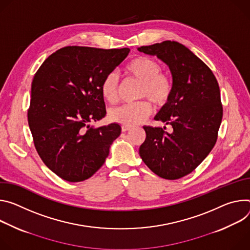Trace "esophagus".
<instances>
[{"label":"esophagus","instance_id":"esophagus-1","mask_svg":"<svg viewBox=\"0 0 250 250\" xmlns=\"http://www.w3.org/2000/svg\"><path fill=\"white\" fill-rule=\"evenodd\" d=\"M121 129H122V132H126V131H129V130H131V129H132V127H131V126H126V125H123V126L121 127Z\"/></svg>","mask_w":250,"mask_h":250}]
</instances>
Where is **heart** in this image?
I'll list each match as a JSON object with an SVG mask.
<instances>
[{"label": "heart", "instance_id": "obj_1", "mask_svg": "<svg viewBox=\"0 0 250 250\" xmlns=\"http://www.w3.org/2000/svg\"><path fill=\"white\" fill-rule=\"evenodd\" d=\"M130 77L141 82L140 98H147L154 106L162 107L172 95L173 82L169 74L161 71V64L148 57H137L130 61L124 68ZM100 91L102 97L113 104L118 99L119 78L116 73H109L102 81ZM152 112L151 104L146 101L125 104L110 111V119L126 125L135 126L143 122Z\"/></svg>", "mask_w": 250, "mask_h": 250}]
</instances>
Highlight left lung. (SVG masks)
Listing matches in <instances>:
<instances>
[{"instance_id":"left-lung-1","label":"left lung","mask_w":250,"mask_h":250,"mask_svg":"<svg viewBox=\"0 0 250 250\" xmlns=\"http://www.w3.org/2000/svg\"><path fill=\"white\" fill-rule=\"evenodd\" d=\"M138 50L156 55L173 77L172 95L155 116L173 132L144 126L139 154L157 176L177 180L195 170L215 145L223 119L218 83L209 67L180 42L165 41Z\"/></svg>"}]
</instances>
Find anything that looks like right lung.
<instances>
[{
    "instance_id": "right-lung-1",
    "label": "right lung",
    "mask_w": 250,
    "mask_h": 250,
    "mask_svg": "<svg viewBox=\"0 0 250 250\" xmlns=\"http://www.w3.org/2000/svg\"><path fill=\"white\" fill-rule=\"evenodd\" d=\"M130 49L65 46L43 62L34 76L27 121L46 167L67 182H82L104 164L121 133L117 123H89L106 115L100 86Z\"/></svg>"
}]
</instances>
